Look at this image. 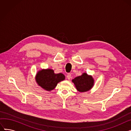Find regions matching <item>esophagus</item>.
Here are the masks:
<instances>
[{
	"label": "esophagus",
	"mask_w": 131,
	"mask_h": 131,
	"mask_svg": "<svg viewBox=\"0 0 131 131\" xmlns=\"http://www.w3.org/2000/svg\"><path fill=\"white\" fill-rule=\"evenodd\" d=\"M67 79H68V80H70L71 78V74L68 73V74H67Z\"/></svg>",
	"instance_id": "1"
}]
</instances>
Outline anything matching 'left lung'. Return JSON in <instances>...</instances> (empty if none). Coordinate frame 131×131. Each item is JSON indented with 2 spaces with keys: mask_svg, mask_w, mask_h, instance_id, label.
<instances>
[{
  "mask_svg": "<svg viewBox=\"0 0 131 131\" xmlns=\"http://www.w3.org/2000/svg\"><path fill=\"white\" fill-rule=\"evenodd\" d=\"M77 90L81 92H86L93 87L94 85V79L91 75H88L86 73L72 80Z\"/></svg>",
  "mask_w": 131,
  "mask_h": 131,
  "instance_id": "8db88e82",
  "label": "left lung"
}]
</instances>
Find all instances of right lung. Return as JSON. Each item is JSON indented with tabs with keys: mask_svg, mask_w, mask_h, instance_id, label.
Segmentation results:
<instances>
[{
	"mask_svg": "<svg viewBox=\"0 0 131 131\" xmlns=\"http://www.w3.org/2000/svg\"><path fill=\"white\" fill-rule=\"evenodd\" d=\"M65 77L62 73L55 74L51 69L41 70L36 77L38 84L46 91H51L54 89L58 83L64 80Z\"/></svg>",
	"mask_w": 131,
	"mask_h": 131,
	"instance_id": "right-lung-1",
	"label": "right lung"
}]
</instances>
